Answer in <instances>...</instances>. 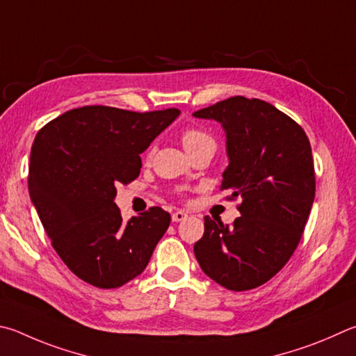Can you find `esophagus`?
Listing matches in <instances>:
<instances>
[{
    "mask_svg": "<svg viewBox=\"0 0 356 356\" xmlns=\"http://www.w3.org/2000/svg\"><path fill=\"white\" fill-rule=\"evenodd\" d=\"M186 216H188V215H186V213L185 211H182V210H177V211H174L172 213V222H180V221H184V219L186 218Z\"/></svg>",
    "mask_w": 356,
    "mask_h": 356,
    "instance_id": "1",
    "label": "esophagus"
}]
</instances>
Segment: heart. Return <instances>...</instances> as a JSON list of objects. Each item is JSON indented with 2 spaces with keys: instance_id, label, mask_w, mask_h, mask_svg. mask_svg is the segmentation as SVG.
Masks as SVG:
<instances>
[{
  "instance_id": "b5f03b06",
  "label": "heart",
  "mask_w": 356,
  "mask_h": 356,
  "mask_svg": "<svg viewBox=\"0 0 356 356\" xmlns=\"http://www.w3.org/2000/svg\"><path fill=\"white\" fill-rule=\"evenodd\" d=\"M182 143L185 146V151H190L202 143H213V140L209 134L199 131V129H188L182 134Z\"/></svg>"
}]
</instances>
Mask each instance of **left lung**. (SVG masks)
<instances>
[{"instance_id": "left-lung-1", "label": "left lung", "mask_w": 356, "mask_h": 356, "mask_svg": "<svg viewBox=\"0 0 356 356\" xmlns=\"http://www.w3.org/2000/svg\"><path fill=\"white\" fill-rule=\"evenodd\" d=\"M193 116L222 126L229 165L221 190L243 199L232 225L204 218L196 260L221 286L254 289L285 266L300 241L316 191L312 146L294 120L261 99L234 96Z\"/></svg>"}]
</instances>
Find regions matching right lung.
Returning a JSON list of instances; mask_svg holds the SVG:
<instances>
[{"instance_id": "obj_1", "label": "right lung", "mask_w": 356, "mask_h": 356, "mask_svg": "<svg viewBox=\"0 0 356 356\" xmlns=\"http://www.w3.org/2000/svg\"><path fill=\"white\" fill-rule=\"evenodd\" d=\"M180 115L73 108L40 129L31 149L29 196L54 250L70 270L102 289L146 269L171 216L152 207L122 221L116 186L138 177L141 157Z\"/></svg>"}]
</instances>
